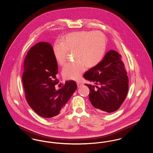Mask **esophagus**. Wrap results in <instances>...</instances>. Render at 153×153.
Returning a JSON list of instances; mask_svg holds the SVG:
<instances>
[{"instance_id":"obj_1","label":"esophagus","mask_w":153,"mask_h":153,"mask_svg":"<svg viewBox=\"0 0 153 153\" xmlns=\"http://www.w3.org/2000/svg\"><path fill=\"white\" fill-rule=\"evenodd\" d=\"M82 84H82L81 82H80V81H77V87H80Z\"/></svg>"}]
</instances>
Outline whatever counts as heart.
Listing matches in <instances>:
<instances>
[{"label":"heart","instance_id":"1","mask_svg":"<svg viewBox=\"0 0 153 153\" xmlns=\"http://www.w3.org/2000/svg\"><path fill=\"white\" fill-rule=\"evenodd\" d=\"M107 42L105 36L100 31H80L69 33L56 42L53 54L58 64L65 63L68 51H74L76 60L66 64L62 69V76L68 80H78L85 69L97 65L104 58Z\"/></svg>","mask_w":153,"mask_h":153}]
</instances>
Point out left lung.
<instances>
[{
  "label": "left lung",
  "instance_id": "1",
  "mask_svg": "<svg viewBox=\"0 0 153 153\" xmlns=\"http://www.w3.org/2000/svg\"><path fill=\"white\" fill-rule=\"evenodd\" d=\"M122 58L117 51H110L97 65L84 74L94 84L85 85L89 89V100L99 112L116 111L127 97L129 81Z\"/></svg>",
  "mask_w": 153,
  "mask_h": 153
}]
</instances>
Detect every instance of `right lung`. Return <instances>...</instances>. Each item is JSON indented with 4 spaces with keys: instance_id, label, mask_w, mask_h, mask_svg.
Wrapping results in <instances>:
<instances>
[{
    "instance_id": "1",
    "label": "right lung",
    "mask_w": 153,
    "mask_h": 153,
    "mask_svg": "<svg viewBox=\"0 0 153 153\" xmlns=\"http://www.w3.org/2000/svg\"><path fill=\"white\" fill-rule=\"evenodd\" d=\"M22 82L25 98L35 112L45 118L57 117L77 89L73 80L56 90L58 65L51 45L38 42L27 52L23 63Z\"/></svg>"
}]
</instances>
